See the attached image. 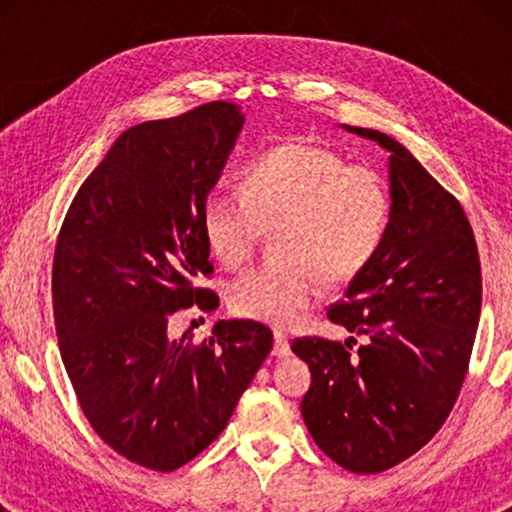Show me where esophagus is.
Instances as JSON below:
<instances>
[{
    "label": "esophagus",
    "instance_id": "esophagus-1",
    "mask_svg": "<svg viewBox=\"0 0 512 512\" xmlns=\"http://www.w3.org/2000/svg\"><path fill=\"white\" fill-rule=\"evenodd\" d=\"M272 354H275L277 359H284V356L291 354L289 338H286L282 331H275V347H272Z\"/></svg>",
    "mask_w": 512,
    "mask_h": 512
}]
</instances>
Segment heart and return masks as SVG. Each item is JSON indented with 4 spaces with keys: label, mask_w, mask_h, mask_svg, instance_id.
Segmentation results:
<instances>
[{
    "label": "heart",
    "mask_w": 512,
    "mask_h": 512,
    "mask_svg": "<svg viewBox=\"0 0 512 512\" xmlns=\"http://www.w3.org/2000/svg\"><path fill=\"white\" fill-rule=\"evenodd\" d=\"M391 202L380 174L319 144H284L256 160L242 179V198L212 193L202 230L223 265L251 256L275 230L279 261L244 270L230 286V305L247 319L293 326L319 303L326 279L347 282L368 268L389 228Z\"/></svg>",
    "instance_id": "1"
}]
</instances>
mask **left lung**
<instances>
[{
    "mask_svg": "<svg viewBox=\"0 0 512 512\" xmlns=\"http://www.w3.org/2000/svg\"><path fill=\"white\" fill-rule=\"evenodd\" d=\"M345 130L389 151L387 235L326 312L366 342L354 352V338H298L291 349L312 373L300 412L314 443L347 471L382 473L422 450L454 408L480 321V256L459 200L403 144Z\"/></svg>",
    "mask_w": 512,
    "mask_h": 512,
    "instance_id": "8db88e82",
    "label": "left lung"
}]
</instances>
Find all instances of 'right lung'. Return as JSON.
I'll return each instance as SVG.
<instances>
[{"mask_svg": "<svg viewBox=\"0 0 512 512\" xmlns=\"http://www.w3.org/2000/svg\"><path fill=\"white\" fill-rule=\"evenodd\" d=\"M233 102L125 130L83 181L53 258L62 363L97 436L151 471H177L226 429L272 349L249 319L167 338L174 312L219 307L202 207L240 135Z\"/></svg>", "mask_w": 512, "mask_h": 512, "instance_id": "1", "label": "right lung"}]
</instances>
